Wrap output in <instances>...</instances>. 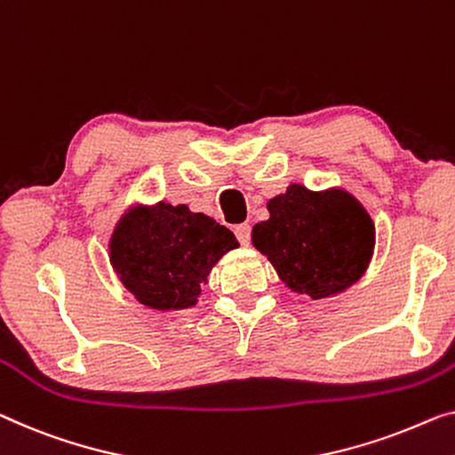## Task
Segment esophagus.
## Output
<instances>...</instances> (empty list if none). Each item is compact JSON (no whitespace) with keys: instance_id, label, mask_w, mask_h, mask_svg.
Instances as JSON below:
<instances>
[{"instance_id":"1","label":"esophagus","mask_w":455,"mask_h":455,"mask_svg":"<svg viewBox=\"0 0 455 455\" xmlns=\"http://www.w3.org/2000/svg\"><path fill=\"white\" fill-rule=\"evenodd\" d=\"M235 236H236V241L241 243V245H249L251 243V227L249 225H239L235 228Z\"/></svg>"}]
</instances>
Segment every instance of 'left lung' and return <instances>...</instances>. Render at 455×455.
Masks as SVG:
<instances>
[{
    "instance_id": "1",
    "label": "left lung",
    "mask_w": 455,
    "mask_h": 455,
    "mask_svg": "<svg viewBox=\"0 0 455 455\" xmlns=\"http://www.w3.org/2000/svg\"><path fill=\"white\" fill-rule=\"evenodd\" d=\"M269 219L251 241L292 292L327 298L355 283L374 251V222L343 189L290 186L267 202Z\"/></svg>"
}]
</instances>
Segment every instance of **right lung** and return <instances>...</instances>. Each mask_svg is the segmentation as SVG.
Segmentation results:
<instances>
[{
    "label": "right lung",
    "mask_w": 455,
    "mask_h": 455,
    "mask_svg": "<svg viewBox=\"0 0 455 455\" xmlns=\"http://www.w3.org/2000/svg\"><path fill=\"white\" fill-rule=\"evenodd\" d=\"M235 247V235L214 219L159 202L122 216L110 241V261L140 304L180 310L194 307L210 269Z\"/></svg>",
    "instance_id": "add662e5"
}]
</instances>
